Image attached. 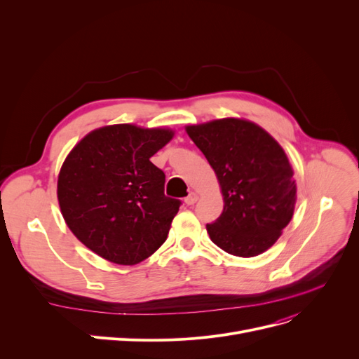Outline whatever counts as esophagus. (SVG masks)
Returning <instances> with one entry per match:
<instances>
[{
	"instance_id": "1",
	"label": "esophagus",
	"mask_w": 359,
	"mask_h": 359,
	"mask_svg": "<svg viewBox=\"0 0 359 359\" xmlns=\"http://www.w3.org/2000/svg\"><path fill=\"white\" fill-rule=\"evenodd\" d=\"M196 201H198V195L194 194V192H191L189 195H187V196L184 198V203H186V205H194Z\"/></svg>"
}]
</instances>
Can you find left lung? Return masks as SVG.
Segmentation results:
<instances>
[{
  "label": "left lung",
  "instance_id": "left-lung-1",
  "mask_svg": "<svg viewBox=\"0 0 359 359\" xmlns=\"http://www.w3.org/2000/svg\"><path fill=\"white\" fill-rule=\"evenodd\" d=\"M218 177L222 214L206 230L219 249L252 257L268 250L290 224L294 172L282 147L253 122L218 119L186 128Z\"/></svg>",
  "mask_w": 359,
  "mask_h": 359
}]
</instances>
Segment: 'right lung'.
I'll return each instance as SVG.
<instances>
[{"instance_id":"right-lung-1","label":"right lung","mask_w":359,"mask_h":359,"mask_svg":"<svg viewBox=\"0 0 359 359\" xmlns=\"http://www.w3.org/2000/svg\"><path fill=\"white\" fill-rule=\"evenodd\" d=\"M170 129L110 125L72 148L58 176L62 217L84 246L118 265H135L165 241L182 202L164 195L165 175L149 161Z\"/></svg>"}]
</instances>
